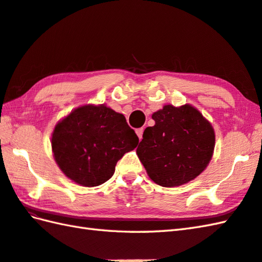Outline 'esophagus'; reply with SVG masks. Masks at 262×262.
Wrapping results in <instances>:
<instances>
[{"mask_svg":"<svg viewBox=\"0 0 262 262\" xmlns=\"http://www.w3.org/2000/svg\"><path fill=\"white\" fill-rule=\"evenodd\" d=\"M143 132H144V128H138V129H136V134L140 140H142L143 138Z\"/></svg>","mask_w":262,"mask_h":262,"instance_id":"34e87169","label":"esophagus"}]
</instances>
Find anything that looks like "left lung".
I'll use <instances>...</instances> for the list:
<instances>
[{
  "mask_svg": "<svg viewBox=\"0 0 262 262\" xmlns=\"http://www.w3.org/2000/svg\"><path fill=\"white\" fill-rule=\"evenodd\" d=\"M136 153L148 177L162 187L193 180L207 168L215 147L210 122L190 104H166L152 115Z\"/></svg>",
  "mask_w": 262,
  "mask_h": 262,
  "instance_id": "left-lung-1",
  "label": "left lung"
}]
</instances>
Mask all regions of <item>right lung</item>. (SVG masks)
Returning <instances> with one entry per match:
<instances>
[{
	"label": "right lung",
	"mask_w": 262,
	"mask_h": 262,
	"mask_svg": "<svg viewBox=\"0 0 262 262\" xmlns=\"http://www.w3.org/2000/svg\"><path fill=\"white\" fill-rule=\"evenodd\" d=\"M138 137L125 116L104 104H85L57 122L52 134L55 161L63 173L84 187L109 180L117 162Z\"/></svg>",
	"instance_id": "add662e5"
}]
</instances>
